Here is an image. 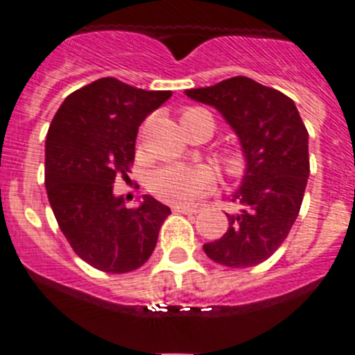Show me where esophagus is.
Here are the masks:
<instances>
[{
	"instance_id": "1",
	"label": "esophagus",
	"mask_w": 355,
	"mask_h": 355,
	"mask_svg": "<svg viewBox=\"0 0 355 355\" xmlns=\"http://www.w3.org/2000/svg\"><path fill=\"white\" fill-rule=\"evenodd\" d=\"M174 211L184 213V215H197V213H199V208H197V206H175Z\"/></svg>"
}]
</instances>
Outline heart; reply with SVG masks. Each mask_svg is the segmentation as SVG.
Wrapping results in <instances>:
<instances>
[{
    "label": "heart",
    "mask_w": 355,
    "mask_h": 355,
    "mask_svg": "<svg viewBox=\"0 0 355 355\" xmlns=\"http://www.w3.org/2000/svg\"><path fill=\"white\" fill-rule=\"evenodd\" d=\"M181 124L184 131L205 130L209 135L215 130V119L208 110L190 106L181 112ZM220 162L229 174H238L243 168V156L234 149H224L220 153ZM215 183V172L208 165H163L149 175V190L158 199L171 205H188Z\"/></svg>",
    "instance_id": "b5f03b06"
}]
</instances>
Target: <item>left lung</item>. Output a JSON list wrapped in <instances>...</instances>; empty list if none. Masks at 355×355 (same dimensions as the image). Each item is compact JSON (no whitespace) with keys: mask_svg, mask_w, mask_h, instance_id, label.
I'll return each instance as SVG.
<instances>
[{"mask_svg":"<svg viewBox=\"0 0 355 355\" xmlns=\"http://www.w3.org/2000/svg\"><path fill=\"white\" fill-rule=\"evenodd\" d=\"M213 106L238 135L247 168L231 196L224 236L205 243L208 258L231 268L256 266L281 247L300 211L307 178V130L290 97L245 76L187 90Z\"/></svg>","mask_w":355,"mask_h":355,"instance_id":"1","label":"left lung"}]
</instances>
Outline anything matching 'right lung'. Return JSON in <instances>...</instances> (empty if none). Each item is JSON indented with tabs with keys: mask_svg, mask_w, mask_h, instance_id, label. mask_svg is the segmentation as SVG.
Masks as SVG:
<instances>
[{
	"mask_svg": "<svg viewBox=\"0 0 355 355\" xmlns=\"http://www.w3.org/2000/svg\"><path fill=\"white\" fill-rule=\"evenodd\" d=\"M172 96L101 78L69 94L46 137V190L72 250L108 274L137 270L149 259L171 208L142 196L126 208L114 196L117 175L130 172L144 119Z\"/></svg>",
	"mask_w": 355,
	"mask_h": 355,
	"instance_id": "obj_1",
	"label": "right lung"
}]
</instances>
